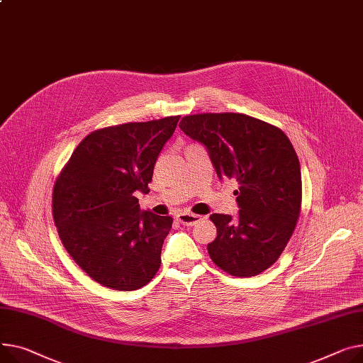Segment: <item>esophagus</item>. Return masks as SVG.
Returning <instances> with one entry per match:
<instances>
[{"instance_id": "1", "label": "esophagus", "mask_w": 363, "mask_h": 363, "mask_svg": "<svg viewBox=\"0 0 363 363\" xmlns=\"http://www.w3.org/2000/svg\"><path fill=\"white\" fill-rule=\"evenodd\" d=\"M177 220H178L179 223L185 225V226H194L196 223H199V222L201 220V216L182 211V213H178V214H177Z\"/></svg>"}]
</instances>
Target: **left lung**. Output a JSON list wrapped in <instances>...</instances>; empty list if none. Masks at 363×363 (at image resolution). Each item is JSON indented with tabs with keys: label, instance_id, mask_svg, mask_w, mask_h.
Here are the masks:
<instances>
[{
	"label": "left lung",
	"instance_id": "left-lung-1",
	"mask_svg": "<svg viewBox=\"0 0 363 363\" xmlns=\"http://www.w3.org/2000/svg\"><path fill=\"white\" fill-rule=\"evenodd\" d=\"M179 128L206 147L219 179L239 185L235 219L210 216L217 228L207 245L213 262L238 277L267 270L286 248L301 213V164L291 140L244 113L188 115Z\"/></svg>",
	"mask_w": 363,
	"mask_h": 363
}]
</instances>
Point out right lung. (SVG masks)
I'll return each mask as SVG.
<instances>
[{"label":"right lung","instance_id":"add662e5","mask_svg":"<svg viewBox=\"0 0 363 363\" xmlns=\"http://www.w3.org/2000/svg\"><path fill=\"white\" fill-rule=\"evenodd\" d=\"M179 116L90 133L54 188V220L67 252L94 281L135 291L160 267L171 216L140 210L156 160Z\"/></svg>","mask_w":363,"mask_h":363}]
</instances>
